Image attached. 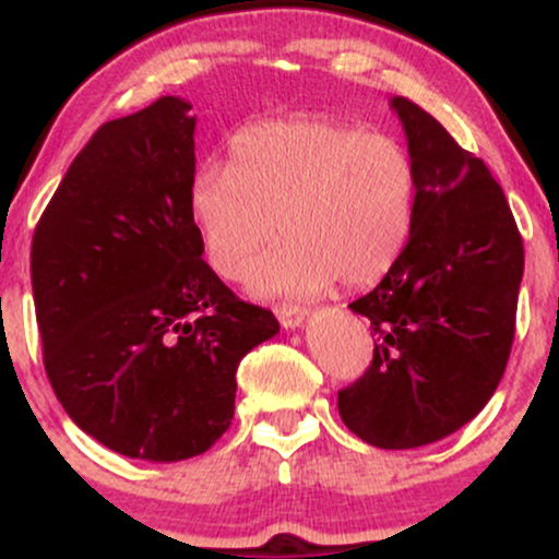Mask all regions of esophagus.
<instances>
[{
	"label": "esophagus",
	"mask_w": 559,
	"mask_h": 559,
	"mask_svg": "<svg viewBox=\"0 0 559 559\" xmlns=\"http://www.w3.org/2000/svg\"><path fill=\"white\" fill-rule=\"evenodd\" d=\"M275 316H278V320H281V325H284V329H299L301 323H305V318H307V310L305 307H275Z\"/></svg>",
	"instance_id": "esophagus-1"
}]
</instances>
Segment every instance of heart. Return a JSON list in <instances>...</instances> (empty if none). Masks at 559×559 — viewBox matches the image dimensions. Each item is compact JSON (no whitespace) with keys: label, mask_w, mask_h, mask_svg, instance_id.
<instances>
[{"label":"heart","mask_w":559,"mask_h":559,"mask_svg":"<svg viewBox=\"0 0 559 559\" xmlns=\"http://www.w3.org/2000/svg\"><path fill=\"white\" fill-rule=\"evenodd\" d=\"M418 173L386 133L333 118H281L241 128L230 165L204 163L189 181V215L217 275H252L260 297L310 299L333 281L362 286L400 260L415 217Z\"/></svg>","instance_id":"1"}]
</instances>
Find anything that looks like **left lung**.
Wrapping results in <instances>:
<instances>
[{"label": "left lung", "mask_w": 559, "mask_h": 559, "mask_svg": "<svg viewBox=\"0 0 559 559\" xmlns=\"http://www.w3.org/2000/svg\"><path fill=\"white\" fill-rule=\"evenodd\" d=\"M418 173L400 260L349 310L378 336L338 415L378 449L433 444L471 423L502 381L515 336L523 241L502 186L415 102L394 96Z\"/></svg>", "instance_id": "obj_1"}]
</instances>
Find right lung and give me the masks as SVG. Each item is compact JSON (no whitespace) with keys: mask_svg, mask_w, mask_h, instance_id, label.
Here are the masks:
<instances>
[{"mask_svg":"<svg viewBox=\"0 0 559 559\" xmlns=\"http://www.w3.org/2000/svg\"><path fill=\"white\" fill-rule=\"evenodd\" d=\"M191 105L159 96L73 159L31 243L44 368L70 420L146 463L197 457L234 420L236 368L278 333L202 260Z\"/></svg>","mask_w":559,"mask_h":559,"instance_id":"right-lung-1","label":"right lung"}]
</instances>
